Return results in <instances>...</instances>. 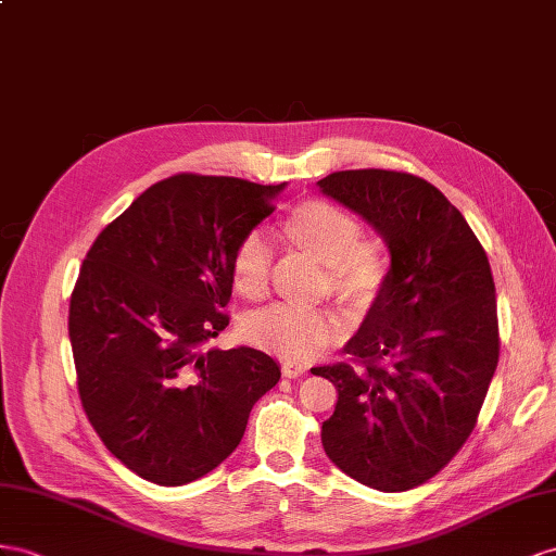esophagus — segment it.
I'll list each match as a JSON object with an SVG mask.
<instances>
[{
  "mask_svg": "<svg viewBox=\"0 0 556 556\" xmlns=\"http://www.w3.org/2000/svg\"><path fill=\"white\" fill-rule=\"evenodd\" d=\"M281 374H283V378H298V376L305 374V368L298 366V364H283Z\"/></svg>",
  "mask_w": 556,
  "mask_h": 556,
  "instance_id": "1",
  "label": "esophagus"
}]
</instances>
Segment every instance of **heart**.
<instances>
[{"instance_id": "b5f03b06", "label": "heart", "mask_w": 556, "mask_h": 556, "mask_svg": "<svg viewBox=\"0 0 556 556\" xmlns=\"http://www.w3.org/2000/svg\"><path fill=\"white\" fill-rule=\"evenodd\" d=\"M293 247L329 267V287L340 301L364 307L380 293L388 277V255L376 241L362 237V223L331 202L309 199L283 220ZM269 253L261 232L239 241L230 277L235 291L247 301H258L267 291ZM247 338L289 364H307L343 336V321L331 309L273 305L247 321Z\"/></svg>"}]
</instances>
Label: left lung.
I'll return each mask as SVG.
<instances>
[{
  "instance_id": "left-lung-1",
  "label": "left lung",
  "mask_w": 556,
  "mask_h": 556,
  "mask_svg": "<svg viewBox=\"0 0 556 556\" xmlns=\"http://www.w3.org/2000/svg\"><path fill=\"white\" fill-rule=\"evenodd\" d=\"M317 185L390 249L386 283L343 348L354 364L312 368L338 390L321 444L364 486L408 491L451 463L486 400L501 352L491 265L432 182L359 168Z\"/></svg>"
}]
</instances>
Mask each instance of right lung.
Returning a JSON list of instances; mask_svg holds the SVG:
<instances>
[{"label": "right lung", "instance_id": "obj_1", "mask_svg": "<svg viewBox=\"0 0 556 556\" xmlns=\"http://www.w3.org/2000/svg\"><path fill=\"white\" fill-rule=\"evenodd\" d=\"M283 188L170 176L84 258L67 317L79 400L108 451L142 479L182 486L216 469L281 378L261 350L202 345L230 324L237 244Z\"/></svg>", "mask_w": 556, "mask_h": 556}]
</instances>
